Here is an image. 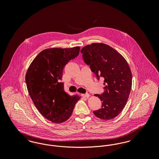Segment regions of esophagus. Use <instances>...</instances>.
Wrapping results in <instances>:
<instances>
[{
    "mask_svg": "<svg viewBox=\"0 0 159 159\" xmlns=\"http://www.w3.org/2000/svg\"><path fill=\"white\" fill-rule=\"evenodd\" d=\"M82 97L85 98H88L90 97V95L88 93H85V94H82Z\"/></svg>",
    "mask_w": 159,
    "mask_h": 159,
    "instance_id": "34e87169",
    "label": "esophagus"
}]
</instances>
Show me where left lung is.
I'll return each mask as SVG.
<instances>
[{
  "mask_svg": "<svg viewBox=\"0 0 159 159\" xmlns=\"http://www.w3.org/2000/svg\"><path fill=\"white\" fill-rule=\"evenodd\" d=\"M80 52L98 80L104 79V92L95 95L102 101L101 108L93 114L102 120L113 119L124 108L131 90L132 77L128 64L120 53L104 43L85 46Z\"/></svg>",
  "mask_w": 159,
  "mask_h": 159,
  "instance_id": "left-lung-1",
  "label": "left lung"
}]
</instances>
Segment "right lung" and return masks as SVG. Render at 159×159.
I'll list each match as a JSON object with an SVG mask.
<instances>
[{"label": "right lung", "mask_w": 159, "mask_h": 159, "mask_svg": "<svg viewBox=\"0 0 159 159\" xmlns=\"http://www.w3.org/2000/svg\"><path fill=\"white\" fill-rule=\"evenodd\" d=\"M80 47L46 49L31 63L25 75L27 90L38 111L55 123L67 120L81 97L70 96L64 90L63 69L77 57Z\"/></svg>", "instance_id": "obj_1"}]
</instances>
